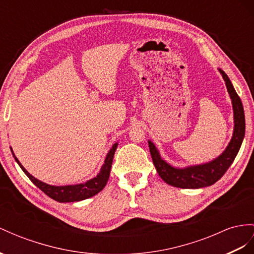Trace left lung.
Listing matches in <instances>:
<instances>
[{
  "label": "left lung",
  "mask_w": 254,
  "mask_h": 254,
  "mask_svg": "<svg viewBox=\"0 0 254 254\" xmlns=\"http://www.w3.org/2000/svg\"><path fill=\"white\" fill-rule=\"evenodd\" d=\"M220 73L222 74L233 103L235 127H234V134L231 142L225 149V151L219 158L210 162V163L181 168L180 170V168H175L171 166L165 161L162 160L157 148L154 147L151 141H148L153 164L155 168H157L160 177L168 185L183 188V189H197V188L211 186L223 176L227 168L231 166L233 161L236 158L245 136L246 123L244 107L242 100H240V97L236 93L229 77H227L223 70L220 69Z\"/></svg>",
  "instance_id": "left-lung-1"
}]
</instances>
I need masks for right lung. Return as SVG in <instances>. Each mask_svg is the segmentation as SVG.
I'll use <instances>...</instances> for the list:
<instances>
[{"label": "right lung", "mask_w": 254, "mask_h": 254, "mask_svg": "<svg viewBox=\"0 0 254 254\" xmlns=\"http://www.w3.org/2000/svg\"><path fill=\"white\" fill-rule=\"evenodd\" d=\"M118 144H115L113 148L110 149L107 157L105 159V163L103 164L101 172L99 173L96 177L87 181L86 184H80L76 186H65V187H55V186H49L47 184H44L42 181L37 180L34 178L32 175H30L25 168L20 164V162L15 157V160L19 166L21 167V170L24 172V174L30 178V180L33 183L38 189H41L45 194L48 195L49 197L53 199L60 201V203H67V201H78L82 200L89 197L94 196L95 194L101 192L104 187L106 186L110 170H112V164H113V159L116 152V149Z\"/></svg>", "instance_id": "obj_1"}]
</instances>
